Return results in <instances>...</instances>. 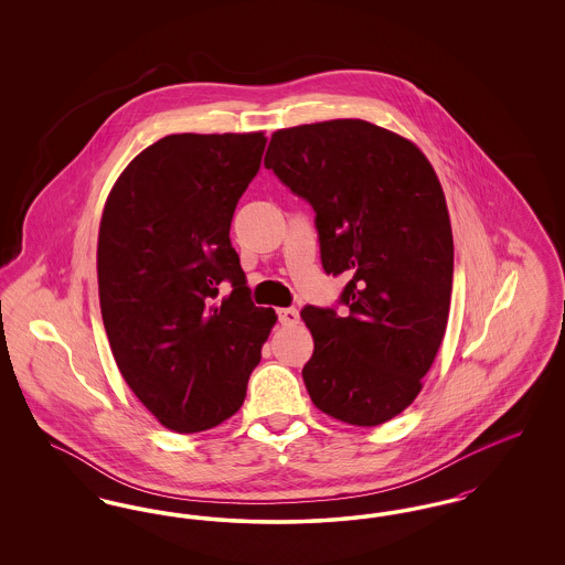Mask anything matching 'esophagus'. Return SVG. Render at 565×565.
I'll return each instance as SVG.
<instances>
[{
    "label": "esophagus",
    "mask_w": 565,
    "mask_h": 565,
    "mask_svg": "<svg viewBox=\"0 0 565 565\" xmlns=\"http://www.w3.org/2000/svg\"><path fill=\"white\" fill-rule=\"evenodd\" d=\"M277 318L284 326H292L298 322V311L295 307H284V309H277Z\"/></svg>",
    "instance_id": "obj_1"
}]
</instances>
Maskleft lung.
Instances as JSON below:
<instances>
[{
	"label": "left lung",
	"instance_id": "left-lung-1",
	"mask_svg": "<svg viewBox=\"0 0 565 565\" xmlns=\"http://www.w3.org/2000/svg\"><path fill=\"white\" fill-rule=\"evenodd\" d=\"M265 167L313 207L323 270L350 277L334 307L300 311L316 343L307 392L334 419L385 424L422 392L447 328L454 237L440 182L415 143L351 118L273 134Z\"/></svg>",
	"mask_w": 565,
	"mask_h": 565
}]
</instances>
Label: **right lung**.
I'll list each match as a JSON object with an SVG mask.
<instances>
[{"label":"right lung","mask_w":565,"mask_h":565,"mask_svg":"<svg viewBox=\"0 0 565 565\" xmlns=\"http://www.w3.org/2000/svg\"><path fill=\"white\" fill-rule=\"evenodd\" d=\"M265 146L263 134L167 135L109 192L102 318L125 381L169 430H210L239 411L277 320L254 305L228 237ZM222 282L232 295L217 303Z\"/></svg>","instance_id":"add662e5"}]
</instances>
